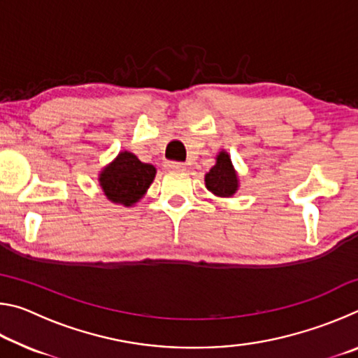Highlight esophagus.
Wrapping results in <instances>:
<instances>
[{"label":"esophagus","instance_id":"1","mask_svg":"<svg viewBox=\"0 0 358 358\" xmlns=\"http://www.w3.org/2000/svg\"><path fill=\"white\" fill-rule=\"evenodd\" d=\"M166 167L169 169V171H175V172H183L186 171V166L183 164V162H173V161H169Z\"/></svg>","mask_w":358,"mask_h":358}]
</instances>
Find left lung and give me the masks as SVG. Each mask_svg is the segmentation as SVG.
I'll use <instances>...</instances> for the list:
<instances>
[{
	"instance_id": "1",
	"label": "left lung",
	"mask_w": 358,
	"mask_h": 358,
	"mask_svg": "<svg viewBox=\"0 0 358 358\" xmlns=\"http://www.w3.org/2000/svg\"><path fill=\"white\" fill-rule=\"evenodd\" d=\"M205 187L216 197H232L238 191V173L226 150H221L216 155L215 166L205 173Z\"/></svg>"
}]
</instances>
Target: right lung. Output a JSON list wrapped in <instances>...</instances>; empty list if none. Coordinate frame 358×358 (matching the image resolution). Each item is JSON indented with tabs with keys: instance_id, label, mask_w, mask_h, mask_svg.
Masks as SVG:
<instances>
[{
	"instance_id": "add662e5",
	"label": "right lung",
	"mask_w": 358,
	"mask_h": 358,
	"mask_svg": "<svg viewBox=\"0 0 358 358\" xmlns=\"http://www.w3.org/2000/svg\"><path fill=\"white\" fill-rule=\"evenodd\" d=\"M155 177V166L142 162L131 151H120L112 162L101 169L98 181L107 201L132 207L147 194Z\"/></svg>"
}]
</instances>
